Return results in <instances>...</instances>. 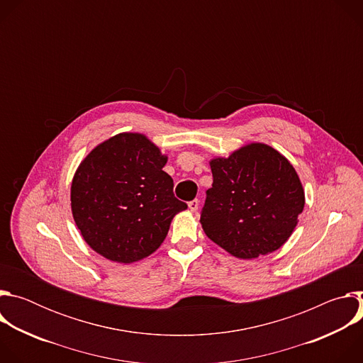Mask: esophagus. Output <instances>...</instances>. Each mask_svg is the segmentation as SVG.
I'll return each instance as SVG.
<instances>
[{
    "label": "esophagus",
    "mask_w": 363,
    "mask_h": 363,
    "mask_svg": "<svg viewBox=\"0 0 363 363\" xmlns=\"http://www.w3.org/2000/svg\"><path fill=\"white\" fill-rule=\"evenodd\" d=\"M198 205H199V201H198V199H192V201L188 202V208H189L192 213H195V211L198 210Z\"/></svg>",
    "instance_id": "1"
}]
</instances>
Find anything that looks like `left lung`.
I'll list each match as a JSON object with an SVG mask.
<instances>
[{"label":"left lung","instance_id":"8db88e82","mask_svg":"<svg viewBox=\"0 0 363 363\" xmlns=\"http://www.w3.org/2000/svg\"><path fill=\"white\" fill-rule=\"evenodd\" d=\"M201 225L206 237L237 258L279 250L304 208V189L293 165L266 143H250L210 161Z\"/></svg>","mask_w":363,"mask_h":363}]
</instances>
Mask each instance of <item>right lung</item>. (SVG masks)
Here are the masks:
<instances>
[{"label": "right lung", "instance_id": "right-lung-1", "mask_svg": "<svg viewBox=\"0 0 363 363\" xmlns=\"http://www.w3.org/2000/svg\"><path fill=\"white\" fill-rule=\"evenodd\" d=\"M168 158L142 133H119L97 145L72 181V213L84 241L115 263L157 251L172 218L188 208L162 171Z\"/></svg>", "mask_w": 363, "mask_h": 363}]
</instances>
